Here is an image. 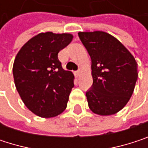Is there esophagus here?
Segmentation results:
<instances>
[{"label":"esophagus","instance_id":"34e87169","mask_svg":"<svg viewBox=\"0 0 148 148\" xmlns=\"http://www.w3.org/2000/svg\"><path fill=\"white\" fill-rule=\"evenodd\" d=\"M80 74H81V70H80V69H79L78 71H76V72H75V76H76V78H79V77L80 76Z\"/></svg>","mask_w":148,"mask_h":148}]
</instances>
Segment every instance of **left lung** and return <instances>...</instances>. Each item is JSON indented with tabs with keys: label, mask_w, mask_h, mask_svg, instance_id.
Listing matches in <instances>:
<instances>
[{
	"label": "left lung",
	"mask_w": 148,
	"mask_h": 148,
	"mask_svg": "<svg viewBox=\"0 0 148 148\" xmlns=\"http://www.w3.org/2000/svg\"><path fill=\"white\" fill-rule=\"evenodd\" d=\"M78 35L92 60L93 83L86 92L88 106L97 115L116 114L133 94L137 62L127 48L107 32H80Z\"/></svg>",
	"instance_id": "obj_1"
}]
</instances>
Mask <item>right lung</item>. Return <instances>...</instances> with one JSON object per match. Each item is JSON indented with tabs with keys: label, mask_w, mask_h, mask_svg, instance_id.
Masks as SVG:
<instances>
[{
	"label": "right lung",
	"mask_w": 148,
	"mask_h": 148,
	"mask_svg": "<svg viewBox=\"0 0 148 148\" xmlns=\"http://www.w3.org/2000/svg\"><path fill=\"white\" fill-rule=\"evenodd\" d=\"M72 39L69 33L41 32L23 45L15 57L16 89L25 105L38 116H56L67 107L74 76L62 69L58 53Z\"/></svg>",
	"instance_id": "right-lung-1"
}]
</instances>
